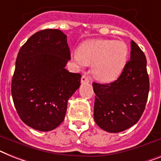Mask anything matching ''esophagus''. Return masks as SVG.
<instances>
[{"label": "esophagus", "instance_id": "1", "mask_svg": "<svg viewBox=\"0 0 161 161\" xmlns=\"http://www.w3.org/2000/svg\"><path fill=\"white\" fill-rule=\"evenodd\" d=\"M80 81H81V83H87V82L90 81V79L86 75H82Z\"/></svg>", "mask_w": 161, "mask_h": 161}]
</instances>
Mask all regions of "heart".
Segmentation results:
<instances>
[{"mask_svg":"<svg viewBox=\"0 0 161 161\" xmlns=\"http://www.w3.org/2000/svg\"><path fill=\"white\" fill-rule=\"evenodd\" d=\"M128 47L124 41L92 39L79 47L76 60L80 64L92 65L93 73L102 82L119 77L127 62Z\"/></svg>","mask_w":161,"mask_h":161,"instance_id":"obj_1","label":"heart"}]
</instances>
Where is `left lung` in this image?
I'll use <instances>...</instances> for the list:
<instances>
[{"label": "left lung", "mask_w": 161, "mask_h": 161, "mask_svg": "<svg viewBox=\"0 0 161 161\" xmlns=\"http://www.w3.org/2000/svg\"><path fill=\"white\" fill-rule=\"evenodd\" d=\"M131 57L118 79L108 84L93 83L94 119L108 132H120L135 125L144 112L150 90L147 58L131 41Z\"/></svg>", "instance_id": "obj_1"}]
</instances>
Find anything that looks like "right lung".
Listing matches in <instances>:
<instances>
[{
  "mask_svg": "<svg viewBox=\"0 0 161 161\" xmlns=\"http://www.w3.org/2000/svg\"><path fill=\"white\" fill-rule=\"evenodd\" d=\"M70 59L66 35L59 30L37 32L20 47L11 95L26 125L47 131L63 122L68 99L79 89L81 78L65 68Z\"/></svg>",
  "mask_w": 161,
  "mask_h": 161,
  "instance_id": "add662e5",
  "label": "right lung"
}]
</instances>
